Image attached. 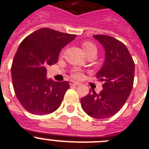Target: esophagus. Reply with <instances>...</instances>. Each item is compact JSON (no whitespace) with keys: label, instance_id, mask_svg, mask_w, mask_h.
Segmentation results:
<instances>
[{"label":"esophagus","instance_id":"1","mask_svg":"<svg viewBox=\"0 0 149 149\" xmlns=\"http://www.w3.org/2000/svg\"><path fill=\"white\" fill-rule=\"evenodd\" d=\"M69 84L71 86H77L78 84H80V83H78L77 81H70Z\"/></svg>","mask_w":149,"mask_h":149}]
</instances>
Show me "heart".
Here are the masks:
<instances>
[{
	"mask_svg": "<svg viewBox=\"0 0 149 149\" xmlns=\"http://www.w3.org/2000/svg\"><path fill=\"white\" fill-rule=\"evenodd\" d=\"M82 49H83L84 52H85V54L87 55L88 53L91 52L96 51L97 52V49H96V46L94 44L91 42L85 41L84 42L82 43ZM72 74V77L74 78H81L82 76V73L80 72L79 70L77 69H74L73 71L71 73Z\"/></svg>",
	"mask_w": 149,
	"mask_h": 149,
	"instance_id": "heart-1",
	"label": "heart"
}]
</instances>
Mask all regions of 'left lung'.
<instances>
[{"instance_id":"8db88e82","label":"left lung","mask_w":149,"mask_h":149,"mask_svg":"<svg viewBox=\"0 0 149 149\" xmlns=\"http://www.w3.org/2000/svg\"><path fill=\"white\" fill-rule=\"evenodd\" d=\"M102 44L106 59L97 78L103 82L99 94L93 92L81 99L82 109L96 119H106L120 111L132 91L135 63L130 52L122 42L107 35H94Z\"/></svg>"}]
</instances>
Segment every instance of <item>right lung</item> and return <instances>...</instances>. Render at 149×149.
Masks as SVG:
<instances>
[{"label":"right lung","mask_w":149,"mask_h":149,"mask_svg":"<svg viewBox=\"0 0 149 149\" xmlns=\"http://www.w3.org/2000/svg\"><path fill=\"white\" fill-rule=\"evenodd\" d=\"M75 37L42 28L19 44L11 66V76L16 96L26 111L45 115L60 107L69 83L46 79V67L57 62L61 49Z\"/></svg>","instance_id":"right-lung-1"}]
</instances>
